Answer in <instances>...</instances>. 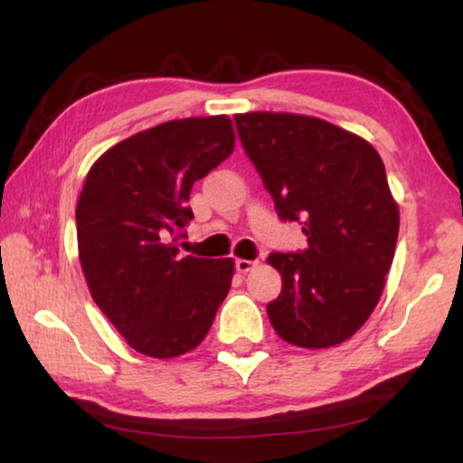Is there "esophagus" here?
Returning a JSON list of instances; mask_svg holds the SVG:
<instances>
[{"label":"esophagus","instance_id":"34e87169","mask_svg":"<svg viewBox=\"0 0 463 463\" xmlns=\"http://www.w3.org/2000/svg\"><path fill=\"white\" fill-rule=\"evenodd\" d=\"M257 261H249V260H237L234 261V269H237L239 273H247L255 268Z\"/></svg>","mask_w":463,"mask_h":463}]
</instances>
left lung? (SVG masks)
I'll return each mask as SVG.
<instances>
[{"mask_svg": "<svg viewBox=\"0 0 463 463\" xmlns=\"http://www.w3.org/2000/svg\"><path fill=\"white\" fill-rule=\"evenodd\" d=\"M234 124L278 216L308 237L304 250L268 257L281 276L273 328L296 347L347 341L380 300L401 224L380 155L310 116L250 112Z\"/></svg>", "mask_w": 463, "mask_h": 463, "instance_id": "obj_1", "label": "left lung"}]
</instances>
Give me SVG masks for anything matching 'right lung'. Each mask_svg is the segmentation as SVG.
Returning <instances> with one entry per match:
<instances>
[{
  "instance_id": "right-lung-1",
  "label": "right lung",
  "mask_w": 463,
  "mask_h": 463,
  "mask_svg": "<svg viewBox=\"0 0 463 463\" xmlns=\"http://www.w3.org/2000/svg\"><path fill=\"white\" fill-rule=\"evenodd\" d=\"M226 116L171 120L114 145L77 202L80 260L93 302L138 354L198 347L229 294L232 260L179 255L192 185L232 153Z\"/></svg>"
}]
</instances>
